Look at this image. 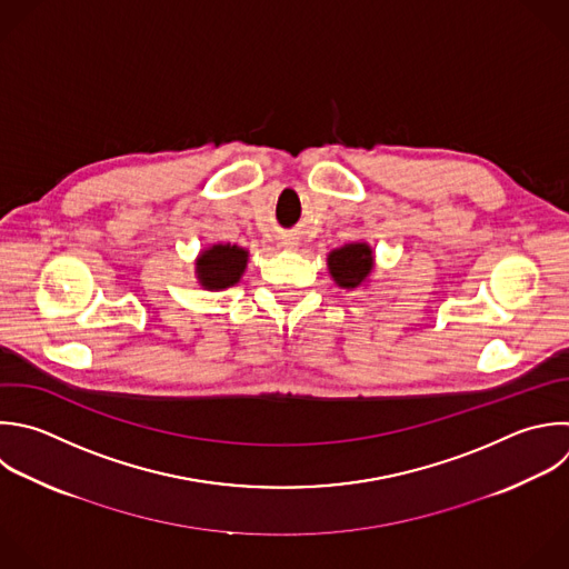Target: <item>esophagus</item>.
I'll list each match as a JSON object with an SVG mask.
<instances>
[{
    "label": "esophagus",
    "mask_w": 569,
    "mask_h": 569,
    "mask_svg": "<svg viewBox=\"0 0 569 569\" xmlns=\"http://www.w3.org/2000/svg\"><path fill=\"white\" fill-rule=\"evenodd\" d=\"M284 244H287V247H289V249H293V247H298V244H296V240H284Z\"/></svg>",
    "instance_id": "obj_1"
}]
</instances>
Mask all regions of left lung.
<instances>
[{
  "label": "left lung",
  "instance_id": "8db88e82",
  "mask_svg": "<svg viewBox=\"0 0 569 569\" xmlns=\"http://www.w3.org/2000/svg\"><path fill=\"white\" fill-rule=\"evenodd\" d=\"M327 267L333 282L351 291L369 280L373 271V251L365 242H349L327 256Z\"/></svg>",
  "mask_w": 569,
  "mask_h": 569
}]
</instances>
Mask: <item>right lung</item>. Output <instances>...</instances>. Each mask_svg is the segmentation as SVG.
<instances>
[{
  "mask_svg": "<svg viewBox=\"0 0 569 569\" xmlns=\"http://www.w3.org/2000/svg\"><path fill=\"white\" fill-rule=\"evenodd\" d=\"M249 251L238 244L207 247L196 260L198 282L209 291H222L240 282L247 269Z\"/></svg>",
  "mask_w": 569,
  "mask_h": 569,
  "instance_id": "obj_1",
  "label": "right lung"
}]
</instances>
